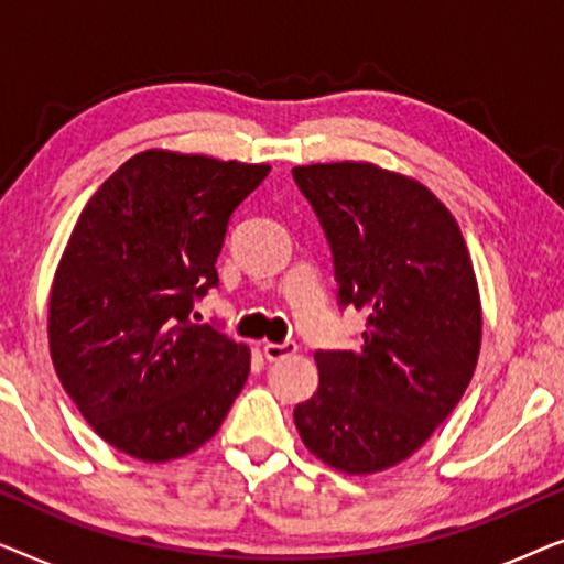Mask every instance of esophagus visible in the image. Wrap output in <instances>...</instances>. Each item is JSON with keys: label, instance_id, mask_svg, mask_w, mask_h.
<instances>
[{"label": "esophagus", "instance_id": "34e87169", "mask_svg": "<svg viewBox=\"0 0 564 564\" xmlns=\"http://www.w3.org/2000/svg\"><path fill=\"white\" fill-rule=\"evenodd\" d=\"M297 351V344L295 341H282V344H272L267 341L264 344V357L269 361H280V359H288L292 354Z\"/></svg>", "mask_w": 564, "mask_h": 564}]
</instances>
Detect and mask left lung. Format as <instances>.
<instances>
[{"instance_id":"1","label":"left lung","mask_w":564,"mask_h":564,"mask_svg":"<svg viewBox=\"0 0 564 564\" xmlns=\"http://www.w3.org/2000/svg\"><path fill=\"white\" fill-rule=\"evenodd\" d=\"M334 253L338 305L367 311L357 351H315L295 408L307 452L375 475L419 452L465 395L482 338L473 259L429 187L369 161L292 169Z\"/></svg>"}]
</instances>
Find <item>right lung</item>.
Wrapping results in <instances>:
<instances>
[{
  "instance_id": "right-lung-1",
  "label": "right lung",
  "mask_w": 564,
  "mask_h": 564,
  "mask_svg": "<svg viewBox=\"0 0 564 564\" xmlns=\"http://www.w3.org/2000/svg\"><path fill=\"white\" fill-rule=\"evenodd\" d=\"M269 169L151 149L105 180L76 220L51 288V359L115 449L184 457L210 442L241 392L249 346L189 313L218 288L230 215Z\"/></svg>"
}]
</instances>
